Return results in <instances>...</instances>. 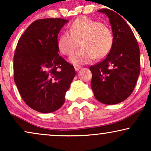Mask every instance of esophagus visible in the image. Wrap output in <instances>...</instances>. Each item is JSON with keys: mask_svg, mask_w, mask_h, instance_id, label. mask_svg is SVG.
Masks as SVG:
<instances>
[{"mask_svg": "<svg viewBox=\"0 0 151 151\" xmlns=\"http://www.w3.org/2000/svg\"><path fill=\"white\" fill-rule=\"evenodd\" d=\"M74 69H75L76 71H78L80 69H81V67H80V66L76 65V66H74Z\"/></svg>", "mask_w": 151, "mask_h": 151, "instance_id": "1", "label": "esophagus"}]
</instances>
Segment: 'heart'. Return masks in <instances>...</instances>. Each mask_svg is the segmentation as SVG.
I'll return each instance as SVG.
<instances>
[{
    "label": "heart",
    "instance_id": "heart-1",
    "mask_svg": "<svg viewBox=\"0 0 151 151\" xmlns=\"http://www.w3.org/2000/svg\"><path fill=\"white\" fill-rule=\"evenodd\" d=\"M69 32H64L58 38L59 50L70 55L80 42L81 49L70 57L74 65L89 63L95 58L101 59L109 53L113 44V36L106 24L86 17H80L69 26Z\"/></svg>",
    "mask_w": 151,
    "mask_h": 151
}]
</instances>
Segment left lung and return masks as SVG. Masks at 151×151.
<instances>
[{
  "label": "left lung",
  "mask_w": 151,
  "mask_h": 151,
  "mask_svg": "<svg viewBox=\"0 0 151 151\" xmlns=\"http://www.w3.org/2000/svg\"><path fill=\"white\" fill-rule=\"evenodd\" d=\"M98 12L109 18L113 44L102 62L89 67L92 73L91 86L99 102L118 104L131 96L139 77V45L131 27L117 12L108 9Z\"/></svg>",
  "instance_id": "8db88e82"
}]
</instances>
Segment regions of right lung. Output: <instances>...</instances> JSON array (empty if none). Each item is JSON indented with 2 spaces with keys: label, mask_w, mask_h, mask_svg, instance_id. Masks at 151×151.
Segmentation results:
<instances>
[{
  "label": "right lung",
  "mask_w": 151,
  "mask_h": 151,
  "mask_svg": "<svg viewBox=\"0 0 151 151\" xmlns=\"http://www.w3.org/2000/svg\"><path fill=\"white\" fill-rule=\"evenodd\" d=\"M69 20H37L18 40L14 56V82L30 108L52 113L63 106L76 76L73 65L58 54V34Z\"/></svg>",
  "instance_id": "1"
}]
</instances>
